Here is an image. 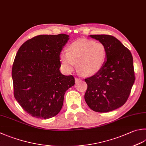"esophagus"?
I'll list each match as a JSON object with an SVG mask.
<instances>
[{"mask_svg":"<svg viewBox=\"0 0 146 146\" xmlns=\"http://www.w3.org/2000/svg\"><path fill=\"white\" fill-rule=\"evenodd\" d=\"M79 80H80V79H79V78H75V81H76V82H78L79 81Z\"/></svg>","mask_w":146,"mask_h":146,"instance_id":"esophagus-1","label":"esophagus"}]
</instances>
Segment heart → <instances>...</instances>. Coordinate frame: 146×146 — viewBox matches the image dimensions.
<instances>
[{
	"instance_id": "obj_1",
	"label": "heart",
	"mask_w": 146,
	"mask_h": 146,
	"mask_svg": "<svg viewBox=\"0 0 146 146\" xmlns=\"http://www.w3.org/2000/svg\"><path fill=\"white\" fill-rule=\"evenodd\" d=\"M105 46L100 42L79 39L68 46V51H63L60 58L63 67L71 72L77 63V69L83 75H93L103 67L106 60Z\"/></svg>"
}]
</instances>
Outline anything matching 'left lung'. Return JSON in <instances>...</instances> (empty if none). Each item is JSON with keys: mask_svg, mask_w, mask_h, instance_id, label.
<instances>
[{"mask_svg": "<svg viewBox=\"0 0 146 146\" xmlns=\"http://www.w3.org/2000/svg\"><path fill=\"white\" fill-rule=\"evenodd\" d=\"M106 49V60L95 75L85 79L88 85L85 101L95 112L112 111L124 105L135 80L131 52L109 35H90Z\"/></svg>", "mask_w": 146, "mask_h": 146, "instance_id": "obj_1", "label": "left lung"}]
</instances>
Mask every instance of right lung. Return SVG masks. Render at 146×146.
Instances as JSON below:
<instances>
[{
  "label": "right lung",
  "mask_w": 146,
  "mask_h": 146,
  "mask_svg": "<svg viewBox=\"0 0 146 146\" xmlns=\"http://www.w3.org/2000/svg\"><path fill=\"white\" fill-rule=\"evenodd\" d=\"M68 35H39L24 42L12 68L14 96L30 116L49 119L59 113L64 95L75 84L60 72V53Z\"/></svg>",
  "instance_id": "add662e5"
}]
</instances>
